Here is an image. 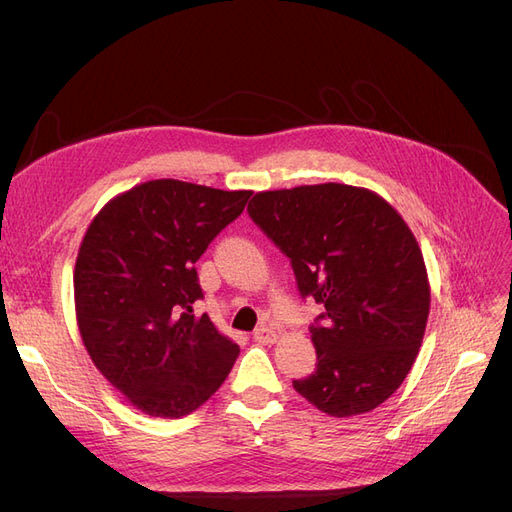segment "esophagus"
<instances>
[{
    "label": "esophagus",
    "instance_id": "esophagus-1",
    "mask_svg": "<svg viewBox=\"0 0 512 512\" xmlns=\"http://www.w3.org/2000/svg\"><path fill=\"white\" fill-rule=\"evenodd\" d=\"M254 339L258 344H275L277 333L271 327H260V329L254 331Z\"/></svg>",
    "mask_w": 512,
    "mask_h": 512
}]
</instances>
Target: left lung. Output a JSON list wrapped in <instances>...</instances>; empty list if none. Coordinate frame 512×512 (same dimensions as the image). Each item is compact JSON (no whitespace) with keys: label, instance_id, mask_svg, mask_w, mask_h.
Returning <instances> with one entry per match:
<instances>
[{"label":"left lung","instance_id":"1","mask_svg":"<svg viewBox=\"0 0 512 512\" xmlns=\"http://www.w3.org/2000/svg\"><path fill=\"white\" fill-rule=\"evenodd\" d=\"M252 220L290 258L303 297L324 305L318 365L294 391L348 418L378 408L423 344L431 288L421 247L393 205L346 183L258 192Z\"/></svg>","mask_w":512,"mask_h":512}]
</instances>
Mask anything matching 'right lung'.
<instances>
[{"instance_id": "right-lung-1", "label": "right lung", "mask_w": 512, "mask_h": 512, "mask_svg": "<svg viewBox=\"0 0 512 512\" xmlns=\"http://www.w3.org/2000/svg\"><path fill=\"white\" fill-rule=\"evenodd\" d=\"M250 190L153 179L91 220L74 265L81 339L100 374L134 408L181 418L220 389L239 356L207 314L194 262L237 220Z\"/></svg>"}]
</instances>
